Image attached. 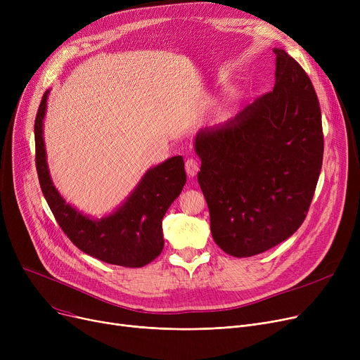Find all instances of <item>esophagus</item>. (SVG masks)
<instances>
[{
  "label": "esophagus",
  "instance_id": "34e87169",
  "mask_svg": "<svg viewBox=\"0 0 360 360\" xmlns=\"http://www.w3.org/2000/svg\"><path fill=\"white\" fill-rule=\"evenodd\" d=\"M185 170H186V175L190 176V178H194L195 175H197V172L200 170V163H198V160H195V159H186V162H185Z\"/></svg>",
  "mask_w": 360,
  "mask_h": 360
}]
</instances>
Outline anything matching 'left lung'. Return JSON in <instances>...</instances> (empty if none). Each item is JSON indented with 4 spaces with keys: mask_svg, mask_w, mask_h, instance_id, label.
<instances>
[{
    "mask_svg": "<svg viewBox=\"0 0 360 360\" xmlns=\"http://www.w3.org/2000/svg\"><path fill=\"white\" fill-rule=\"evenodd\" d=\"M273 52V90L194 140L213 239L238 258L269 251L299 229L323 166L314 86L286 51Z\"/></svg>",
    "mask_w": 360,
    "mask_h": 360,
    "instance_id": "obj_1",
    "label": "left lung"
}]
</instances>
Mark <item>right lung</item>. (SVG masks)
Here are the masks:
<instances>
[{
    "mask_svg": "<svg viewBox=\"0 0 360 360\" xmlns=\"http://www.w3.org/2000/svg\"><path fill=\"white\" fill-rule=\"evenodd\" d=\"M48 96L49 90L34 120L36 170L56 221L75 247L94 258L129 269L146 266L163 250V216L186 182L182 156L150 167L127 200L108 216L93 219L83 214L63 198L51 179L44 140Z\"/></svg>",
    "mask_w": 360,
    "mask_h": 360,
    "instance_id": "add662e5",
    "label": "right lung"
}]
</instances>
